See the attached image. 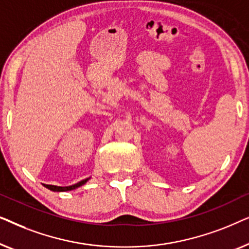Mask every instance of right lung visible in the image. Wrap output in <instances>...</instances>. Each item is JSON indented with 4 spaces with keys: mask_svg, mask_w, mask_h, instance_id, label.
Here are the masks:
<instances>
[{
    "mask_svg": "<svg viewBox=\"0 0 249 249\" xmlns=\"http://www.w3.org/2000/svg\"><path fill=\"white\" fill-rule=\"evenodd\" d=\"M88 181V178L85 179V180H81L76 185H72V186H68V187H59V186H53V185H45L46 188H49L50 190H53V192H68V190H72V189H76L78 187L83 186L84 183H86Z\"/></svg>",
    "mask_w": 249,
    "mask_h": 249,
    "instance_id": "right-lung-1",
    "label": "right lung"
}]
</instances>
